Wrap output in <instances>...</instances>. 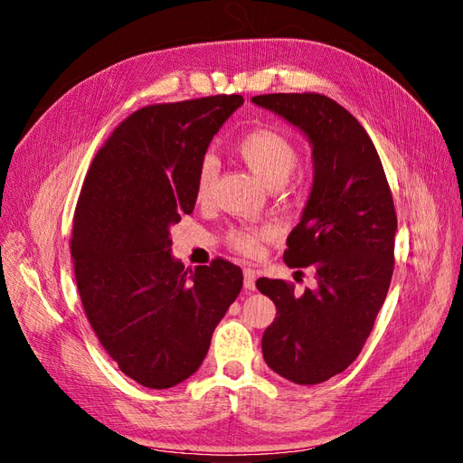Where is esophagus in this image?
I'll use <instances>...</instances> for the list:
<instances>
[{
	"mask_svg": "<svg viewBox=\"0 0 463 463\" xmlns=\"http://www.w3.org/2000/svg\"><path fill=\"white\" fill-rule=\"evenodd\" d=\"M255 279H257V272L253 269H245L243 270V286H245V289L253 291L255 289Z\"/></svg>",
	"mask_w": 463,
	"mask_h": 463,
	"instance_id": "1",
	"label": "esophagus"
}]
</instances>
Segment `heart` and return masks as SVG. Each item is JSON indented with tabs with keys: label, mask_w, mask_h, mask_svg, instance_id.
Listing matches in <instances>:
<instances>
[{
	"label": "heart",
	"mask_w": 463,
	"mask_h": 463,
	"mask_svg": "<svg viewBox=\"0 0 463 463\" xmlns=\"http://www.w3.org/2000/svg\"><path fill=\"white\" fill-rule=\"evenodd\" d=\"M235 150L241 160L257 174L266 185L278 187L293 174L299 164V154L289 138L272 128H259L240 137ZM218 177V162L204 156L194 175V197L206 201L214 189ZM272 233L269 226H233L228 230V245L243 255H257L264 237Z\"/></svg>",
	"instance_id": "b5f03b06"
}]
</instances>
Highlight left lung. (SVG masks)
Instances as JSON below:
<instances>
[{"mask_svg": "<svg viewBox=\"0 0 463 463\" xmlns=\"http://www.w3.org/2000/svg\"><path fill=\"white\" fill-rule=\"evenodd\" d=\"M253 102L299 128L313 145L315 181L288 237L289 269H313L317 289L259 278L276 305L264 330L266 365L296 384H318L361 354L394 272V201L378 152L349 111L318 92H278Z\"/></svg>", "mask_w": 463, "mask_h": 463, "instance_id": "obj_1", "label": "left lung"}]
</instances>
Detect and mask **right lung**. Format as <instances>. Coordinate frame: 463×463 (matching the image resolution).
<instances>
[{"label":"right lung","mask_w":463,"mask_h":463,"mask_svg":"<svg viewBox=\"0 0 463 463\" xmlns=\"http://www.w3.org/2000/svg\"><path fill=\"white\" fill-rule=\"evenodd\" d=\"M240 94L152 104L108 137L82 184L71 257L82 309L106 354L146 388L185 381L240 296L226 259L191 270L170 253V226L194 208V175Z\"/></svg>","instance_id":"add662e5"}]
</instances>
